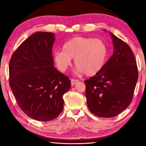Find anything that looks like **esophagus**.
Masks as SVG:
<instances>
[{
  "instance_id": "34e87169",
  "label": "esophagus",
  "mask_w": 146,
  "mask_h": 146,
  "mask_svg": "<svg viewBox=\"0 0 146 146\" xmlns=\"http://www.w3.org/2000/svg\"><path fill=\"white\" fill-rule=\"evenodd\" d=\"M79 82L78 80H75V79H71V85L74 86L76 84L78 83Z\"/></svg>"
}]
</instances>
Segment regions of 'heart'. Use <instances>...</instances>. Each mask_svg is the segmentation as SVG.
Segmentation results:
<instances>
[{
	"instance_id": "heart-1",
	"label": "heart",
	"mask_w": 146,
	"mask_h": 146,
	"mask_svg": "<svg viewBox=\"0 0 146 146\" xmlns=\"http://www.w3.org/2000/svg\"><path fill=\"white\" fill-rule=\"evenodd\" d=\"M108 55L106 44L100 39L76 36L64 44L62 50L54 54V60L58 69L65 72L74 58L77 69L92 76L99 73L105 64Z\"/></svg>"
}]
</instances>
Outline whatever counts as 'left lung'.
<instances>
[{
  "label": "left lung",
  "instance_id": "1",
  "mask_svg": "<svg viewBox=\"0 0 146 146\" xmlns=\"http://www.w3.org/2000/svg\"><path fill=\"white\" fill-rule=\"evenodd\" d=\"M110 35L113 55L99 73L84 81L88 107L101 117H114L129 106L138 78L131 48L112 33Z\"/></svg>",
  "mask_w": 146,
  "mask_h": 146
}]
</instances>
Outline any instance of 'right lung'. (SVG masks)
<instances>
[{
  "mask_svg": "<svg viewBox=\"0 0 146 146\" xmlns=\"http://www.w3.org/2000/svg\"><path fill=\"white\" fill-rule=\"evenodd\" d=\"M54 34L37 32L25 40L9 62V84L20 108L38 121L57 117L63 95L70 88L69 78L54 66Z\"/></svg>",
  "mask_w": 146,
  "mask_h": 146,
  "instance_id": "obj_1",
  "label": "right lung"
}]
</instances>
